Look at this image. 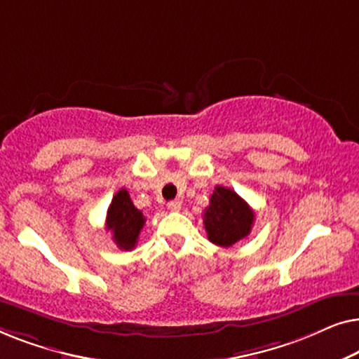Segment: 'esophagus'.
<instances>
[{"label":"esophagus","mask_w":359,"mask_h":359,"mask_svg":"<svg viewBox=\"0 0 359 359\" xmlns=\"http://www.w3.org/2000/svg\"><path fill=\"white\" fill-rule=\"evenodd\" d=\"M168 209L171 210V212H178V210L181 209V201H180V199L170 201V203H168Z\"/></svg>","instance_id":"esophagus-1"}]
</instances>
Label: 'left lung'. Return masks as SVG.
Listing matches in <instances>:
<instances>
[{
	"mask_svg": "<svg viewBox=\"0 0 359 359\" xmlns=\"http://www.w3.org/2000/svg\"><path fill=\"white\" fill-rule=\"evenodd\" d=\"M210 242L219 247H232L252 232L255 214L235 191L215 186L209 205L203 215Z\"/></svg>",
	"mask_w": 359,
	"mask_h": 359,
	"instance_id": "8db88e82",
	"label": "left lung"
}]
</instances>
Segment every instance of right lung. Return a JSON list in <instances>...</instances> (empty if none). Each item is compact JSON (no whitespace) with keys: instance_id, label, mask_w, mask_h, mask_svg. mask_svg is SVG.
I'll return each instance as SVG.
<instances>
[{"instance_id":"obj_1","label":"right lung","mask_w":359,"mask_h":359,"mask_svg":"<svg viewBox=\"0 0 359 359\" xmlns=\"http://www.w3.org/2000/svg\"><path fill=\"white\" fill-rule=\"evenodd\" d=\"M144 224V214L132 203L129 193L126 189L117 191L106 215V229L111 230L117 247L121 250L134 248Z\"/></svg>"}]
</instances>
